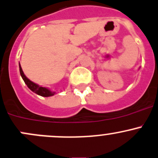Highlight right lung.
Returning a JSON list of instances; mask_svg holds the SVG:
<instances>
[{"instance_id": "1", "label": "right lung", "mask_w": 158, "mask_h": 158, "mask_svg": "<svg viewBox=\"0 0 158 158\" xmlns=\"http://www.w3.org/2000/svg\"><path fill=\"white\" fill-rule=\"evenodd\" d=\"M19 68H20V73H21V76L22 77L23 80L24 81L26 85H27L29 89H30L31 91H33L34 93H35L36 94L39 95V96H44V97H48V96H52L55 94L56 93L54 92L50 91L48 89L45 88V87H42L40 86V85H37V84L34 83L33 82H31V80H29L25 76H24V73L22 71V69H21V65H19Z\"/></svg>"}]
</instances>
